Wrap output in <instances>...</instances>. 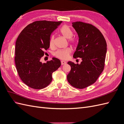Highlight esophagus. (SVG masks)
<instances>
[{"label": "esophagus", "mask_w": 124, "mask_h": 124, "mask_svg": "<svg viewBox=\"0 0 124 124\" xmlns=\"http://www.w3.org/2000/svg\"><path fill=\"white\" fill-rule=\"evenodd\" d=\"M66 63V62H64V61H61V64L62 65H65Z\"/></svg>", "instance_id": "obj_1"}]
</instances>
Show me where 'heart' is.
I'll use <instances>...</instances> for the list:
<instances>
[{
  "instance_id": "heart-1",
  "label": "heart",
  "mask_w": 124,
  "mask_h": 124,
  "mask_svg": "<svg viewBox=\"0 0 124 124\" xmlns=\"http://www.w3.org/2000/svg\"><path fill=\"white\" fill-rule=\"evenodd\" d=\"M61 33L63 37L67 39H69V42L73 46H76L78 43V41L76 39L72 38L73 35V31L68 26L64 25L61 29ZM54 35H52L51 37L50 40V45L52 46H54ZM72 52V50L71 48H67L66 49L59 50L56 51L54 55L57 58L62 60H66L69 58L70 54Z\"/></svg>"
}]
</instances>
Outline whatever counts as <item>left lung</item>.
<instances>
[{"label": "left lung", "mask_w": 124, "mask_h": 124, "mask_svg": "<svg viewBox=\"0 0 124 124\" xmlns=\"http://www.w3.org/2000/svg\"><path fill=\"white\" fill-rule=\"evenodd\" d=\"M73 27L78 36V42L73 58H81L80 64L68 62L71 70L67 80L71 85L83 89L95 83L104 67L107 43L98 29L92 24L76 22Z\"/></svg>", "instance_id": "obj_1"}]
</instances>
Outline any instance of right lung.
I'll return each mask as SVG.
<instances>
[{
    "label": "right lung",
    "instance_id": "obj_1",
    "mask_svg": "<svg viewBox=\"0 0 124 124\" xmlns=\"http://www.w3.org/2000/svg\"><path fill=\"white\" fill-rule=\"evenodd\" d=\"M62 21H38L28 25L16 43L15 63L21 79L33 89L44 88L52 81V73L61 66L53 57L46 63L40 62L44 51L50 47V36Z\"/></svg>",
    "mask_w": 124,
    "mask_h": 124
}]
</instances>
